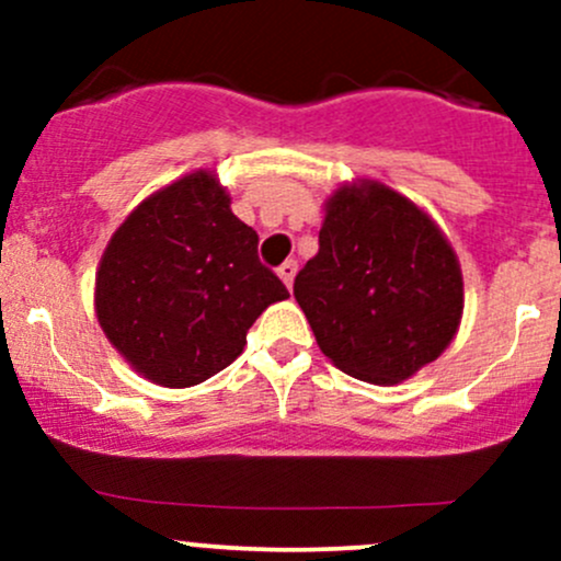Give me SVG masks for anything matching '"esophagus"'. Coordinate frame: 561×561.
Returning a JSON list of instances; mask_svg holds the SVG:
<instances>
[{
  "instance_id": "1",
  "label": "esophagus",
  "mask_w": 561,
  "mask_h": 561,
  "mask_svg": "<svg viewBox=\"0 0 561 561\" xmlns=\"http://www.w3.org/2000/svg\"><path fill=\"white\" fill-rule=\"evenodd\" d=\"M276 274H279V279L285 282L287 290H290L293 279H296V274H298V263H296V260H285V263H282L279 268H276Z\"/></svg>"
}]
</instances>
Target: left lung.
Masks as SVG:
<instances>
[{
    "mask_svg": "<svg viewBox=\"0 0 561 561\" xmlns=\"http://www.w3.org/2000/svg\"><path fill=\"white\" fill-rule=\"evenodd\" d=\"M293 296L333 366L377 386L437 360L463 312L461 268L443 230L369 179L328 197L320 249Z\"/></svg>",
    "mask_w": 561,
    "mask_h": 561,
    "instance_id": "8db88e82",
    "label": "left lung"
}]
</instances>
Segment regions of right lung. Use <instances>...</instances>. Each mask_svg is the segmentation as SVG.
Returning <instances> with one entry per match:
<instances>
[{
  "label": "right lung",
  "instance_id": "add662e5",
  "mask_svg": "<svg viewBox=\"0 0 561 561\" xmlns=\"http://www.w3.org/2000/svg\"><path fill=\"white\" fill-rule=\"evenodd\" d=\"M290 298L257 257V233L230 211L211 171L146 197L107 241L94 307L138 375L190 388L233 364L247 331Z\"/></svg>",
  "mask_w": 561,
  "mask_h": 561
}]
</instances>
